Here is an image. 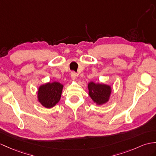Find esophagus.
I'll use <instances>...</instances> for the list:
<instances>
[{
    "label": "esophagus",
    "instance_id": "obj_1",
    "mask_svg": "<svg viewBox=\"0 0 156 156\" xmlns=\"http://www.w3.org/2000/svg\"><path fill=\"white\" fill-rule=\"evenodd\" d=\"M71 78H72V79H73V80H75L76 77H77V75H76L75 72H74V71H72L71 72Z\"/></svg>",
    "mask_w": 156,
    "mask_h": 156
}]
</instances>
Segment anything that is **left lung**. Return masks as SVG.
Returning a JSON list of instances; mask_svg holds the SVG:
<instances>
[{
    "label": "left lung",
    "instance_id": "8db88e82",
    "mask_svg": "<svg viewBox=\"0 0 156 156\" xmlns=\"http://www.w3.org/2000/svg\"><path fill=\"white\" fill-rule=\"evenodd\" d=\"M89 95L94 102L102 105L107 102L112 92L111 87L102 83H95L93 81L88 84Z\"/></svg>",
    "mask_w": 156,
    "mask_h": 156
}]
</instances>
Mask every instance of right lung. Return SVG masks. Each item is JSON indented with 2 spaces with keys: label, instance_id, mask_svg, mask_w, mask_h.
<instances>
[{
  "label": "right lung",
  "instance_id": "obj_1",
  "mask_svg": "<svg viewBox=\"0 0 156 156\" xmlns=\"http://www.w3.org/2000/svg\"><path fill=\"white\" fill-rule=\"evenodd\" d=\"M63 85L59 82L47 83L40 86L37 91V101L43 107L50 108L59 101Z\"/></svg>",
  "mask_w": 156,
  "mask_h": 156
}]
</instances>
